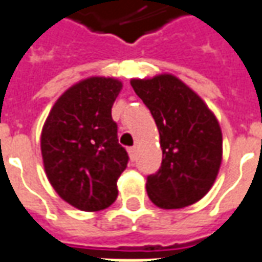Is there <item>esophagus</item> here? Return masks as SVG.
<instances>
[{
  "mask_svg": "<svg viewBox=\"0 0 262 262\" xmlns=\"http://www.w3.org/2000/svg\"><path fill=\"white\" fill-rule=\"evenodd\" d=\"M127 152H129V156H130L132 161H135V159H136V152H138L136 146H133V147H129V149H127Z\"/></svg>",
  "mask_w": 262,
  "mask_h": 262,
  "instance_id": "1",
  "label": "esophagus"
}]
</instances>
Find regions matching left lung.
<instances>
[{
  "label": "left lung",
  "mask_w": 262,
  "mask_h": 262,
  "mask_svg": "<svg viewBox=\"0 0 262 262\" xmlns=\"http://www.w3.org/2000/svg\"><path fill=\"white\" fill-rule=\"evenodd\" d=\"M135 93L150 110L159 130L162 165L147 176L146 191L162 209H178L204 198L222 161L216 117L198 94L172 74L133 79Z\"/></svg>",
  "instance_id": "8db88e82"
}]
</instances>
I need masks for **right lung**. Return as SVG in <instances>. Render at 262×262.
<instances>
[{"label": "right lung", "mask_w": 262, "mask_h": 262, "mask_svg": "<svg viewBox=\"0 0 262 262\" xmlns=\"http://www.w3.org/2000/svg\"><path fill=\"white\" fill-rule=\"evenodd\" d=\"M122 81L89 77L66 90L42 126L44 169L54 191L74 208L94 212L117 198L129 156L119 145L112 106Z\"/></svg>", "instance_id": "add662e5"}]
</instances>
